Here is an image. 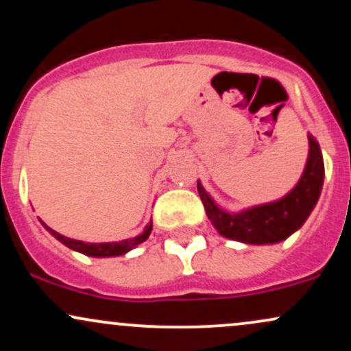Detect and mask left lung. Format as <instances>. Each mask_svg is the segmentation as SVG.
Returning a JSON list of instances; mask_svg holds the SVG:
<instances>
[{
  "label": "left lung",
  "instance_id": "obj_1",
  "mask_svg": "<svg viewBox=\"0 0 351 351\" xmlns=\"http://www.w3.org/2000/svg\"><path fill=\"white\" fill-rule=\"evenodd\" d=\"M324 156L308 134V158L299 183L284 198L229 213L219 208L198 180V193L211 224L221 236L244 244H276L293 234L315 208L324 186Z\"/></svg>",
  "mask_w": 351,
  "mask_h": 351
}]
</instances>
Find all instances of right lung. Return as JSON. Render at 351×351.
Returning <instances> with one entry per match:
<instances>
[{"instance_id":"1","label":"right lung","mask_w":351,"mask_h":351,"mask_svg":"<svg viewBox=\"0 0 351 351\" xmlns=\"http://www.w3.org/2000/svg\"><path fill=\"white\" fill-rule=\"evenodd\" d=\"M41 224L46 228V231H49V234L54 236L56 239L60 241L64 245H67V247L72 249V251H77L80 254H86V256H90V257L123 256V254H127L128 251H132V249H135L138 244H142L143 241H147L148 236H150V232H152V228H153V224L150 221V223L145 226L142 234L132 237V239L120 241V243H84V241L71 239V237L59 234V232H56L54 229H51L46 223H43V221H41Z\"/></svg>"}]
</instances>
